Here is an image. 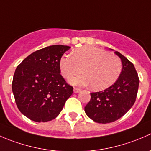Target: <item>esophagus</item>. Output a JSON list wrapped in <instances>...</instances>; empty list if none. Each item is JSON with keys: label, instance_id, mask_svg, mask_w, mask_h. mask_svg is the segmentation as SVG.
Wrapping results in <instances>:
<instances>
[{"label": "esophagus", "instance_id": "34e87169", "mask_svg": "<svg viewBox=\"0 0 151 151\" xmlns=\"http://www.w3.org/2000/svg\"><path fill=\"white\" fill-rule=\"evenodd\" d=\"M80 91V88H74V92L75 93H79Z\"/></svg>", "mask_w": 151, "mask_h": 151}]
</instances>
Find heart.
<instances>
[{"mask_svg": "<svg viewBox=\"0 0 151 151\" xmlns=\"http://www.w3.org/2000/svg\"><path fill=\"white\" fill-rule=\"evenodd\" d=\"M72 78L73 85H88L95 91L106 89L116 82L122 71V62L114 53L92 46L78 49L74 55L65 54L60 60V68L65 78L81 72Z\"/></svg>", "mask_w": 151, "mask_h": 151, "instance_id": "1", "label": "heart"}]
</instances>
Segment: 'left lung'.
<instances>
[{
  "label": "left lung",
  "instance_id": "8db88e82",
  "mask_svg": "<svg viewBox=\"0 0 151 151\" xmlns=\"http://www.w3.org/2000/svg\"><path fill=\"white\" fill-rule=\"evenodd\" d=\"M123 68L117 81L104 91L91 93V100L85 112L91 119L99 123H109L123 117L136 101L139 79L133 63L118 52Z\"/></svg>",
  "mask_w": 151,
  "mask_h": 151
}]
</instances>
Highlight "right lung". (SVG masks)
Listing matches in <instances>:
<instances>
[{
    "mask_svg": "<svg viewBox=\"0 0 151 151\" xmlns=\"http://www.w3.org/2000/svg\"><path fill=\"white\" fill-rule=\"evenodd\" d=\"M70 47L52 45L35 51L15 70L12 91L19 110L36 122H47L60 114L73 87L62 77L60 60Z\"/></svg>",
    "mask_w": 151,
    "mask_h": 151,
    "instance_id": "right-lung-1",
    "label": "right lung"
}]
</instances>
